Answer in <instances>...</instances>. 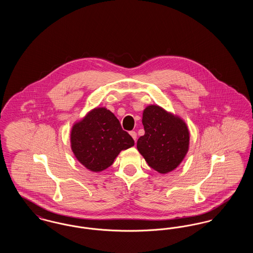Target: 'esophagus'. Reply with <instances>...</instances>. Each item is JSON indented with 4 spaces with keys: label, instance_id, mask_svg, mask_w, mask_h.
Returning a JSON list of instances; mask_svg holds the SVG:
<instances>
[{
    "label": "esophagus",
    "instance_id": "34e87169",
    "mask_svg": "<svg viewBox=\"0 0 253 253\" xmlns=\"http://www.w3.org/2000/svg\"><path fill=\"white\" fill-rule=\"evenodd\" d=\"M130 134H131V136L133 138V140L135 141L136 140V132H134V131H132V132H130Z\"/></svg>",
    "mask_w": 253,
    "mask_h": 253
}]
</instances>
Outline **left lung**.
Returning a JSON list of instances; mask_svg holds the SVG:
<instances>
[{"label":"left lung","instance_id":"8db88e82","mask_svg":"<svg viewBox=\"0 0 253 253\" xmlns=\"http://www.w3.org/2000/svg\"><path fill=\"white\" fill-rule=\"evenodd\" d=\"M144 135L136 148L151 168L159 173L175 169L190 147V131L179 116L158 105H149L142 115Z\"/></svg>","mask_w":253,"mask_h":253}]
</instances>
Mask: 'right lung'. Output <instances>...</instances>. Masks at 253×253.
I'll return each mask as SVG.
<instances>
[{
    "label": "right lung",
    "instance_id": "add662e5",
    "mask_svg": "<svg viewBox=\"0 0 253 253\" xmlns=\"http://www.w3.org/2000/svg\"><path fill=\"white\" fill-rule=\"evenodd\" d=\"M70 143L77 160L98 172L109 168L121 151L132 147L134 141L110 110L96 107L74 123Z\"/></svg>",
    "mask_w": 253,
    "mask_h": 253
}]
</instances>
